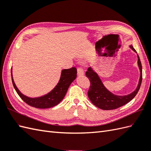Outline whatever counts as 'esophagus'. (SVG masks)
<instances>
[{
	"instance_id": "obj_1",
	"label": "esophagus",
	"mask_w": 151,
	"mask_h": 151,
	"mask_svg": "<svg viewBox=\"0 0 151 151\" xmlns=\"http://www.w3.org/2000/svg\"><path fill=\"white\" fill-rule=\"evenodd\" d=\"M77 74H78V76L83 75L84 74L83 69L82 68H80V67L77 68Z\"/></svg>"
}]
</instances>
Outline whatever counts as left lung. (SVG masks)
Returning <instances> with one entry per match:
<instances>
[{
    "label": "left lung",
    "mask_w": 151,
    "mask_h": 151,
    "mask_svg": "<svg viewBox=\"0 0 151 151\" xmlns=\"http://www.w3.org/2000/svg\"><path fill=\"white\" fill-rule=\"evenodd\" d=\"M130 47L136 52L131 45ZM138 64L140 70V78L137 88L134 92L125 96H118L111 93L103 85L99 76L89 67L86 72V75L90 81V87L88 91V97L94 106L103 110H113L124 106L132 100L141 86L142 81V66L139 56H138Z\"/></svg>",
    "instance_id": "8db88e82"
}]
</instances>
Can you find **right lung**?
I'll use <instances>...</instances> for the list:
<instances>
[{"mask_svg":"<svg viewBox=\"0 0 151 151\" xmlns=\"http://www.w3.org/2000/svg\"><path fill=\"white\" fill-rule=\"evenodd\" d=\"M76 74L77 70L76 68L62 70L60 79L55 88L50 93L45 95L38 98H35V99L27 97L19 91L13 81L12 74V79L14 88L24 101H25L29 106L34 107L38 109H47L57 106L64 99L69 86L71 85L73 80L76 78Z\"/></svg>","mask_w":151,"mask_h":151,"instance_id":"add662e5","label":"right lung"}]
</instances>
